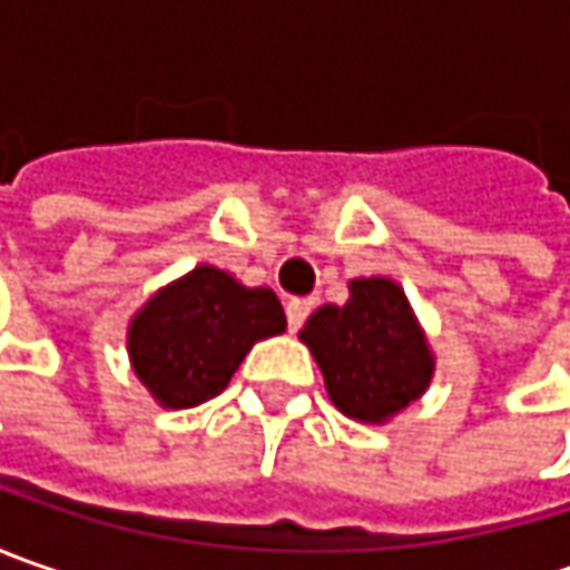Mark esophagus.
<instances>
[{
    "label": "esophagus",
    "mask_w": 570,
    "mask_h": 570,
    "mask_svg": "<svg viewBox=\"0 0 570 570\" xmlns=\"http://www.w3.org/2000/svg\"><path fill=\"white\" fill-rule=\"evenodd\" d=\"M285 314H288V326L297 330V326L307 320V314H311V301H304V297H292V301L285 304Z\"/></svg>",
    "instance_id": "34e87169"
}]
</instances>
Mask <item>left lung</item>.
<instances>
[{"mask_svg":"<svg viewBox=\"0 0 570 570\" xmlns=\"http://www.w3.org/2000/svg\"><path fill=\"white\" fill-rule=\"evenodd\" d=\"M323 371L342 415L386 425L422 400L434 377V352L403 285L386 275L348 282L345 304L317 307L297 333Z\"/></svg>","mask_w":570,"mask_h":570,"instance_id":"1","label":"left lung"}]
</instances>
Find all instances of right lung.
<instances>
[{"instance_id": "right-lung-1", "label": "right lung", "mask_w": 570, "mask_h": 570, "mask_svg": "<svg viewBox=\"0 0 570 570\" xmlns=\"http://www.w3.org/2000/svg\"><path fill=\"white\" fill-rule=\"evenodd\" d=\"M273 288H250L218 266H196L145 301L126 326L136 377L161 409L218 396L259 340L285 333Z\"/></svg>"}]
</instances>
